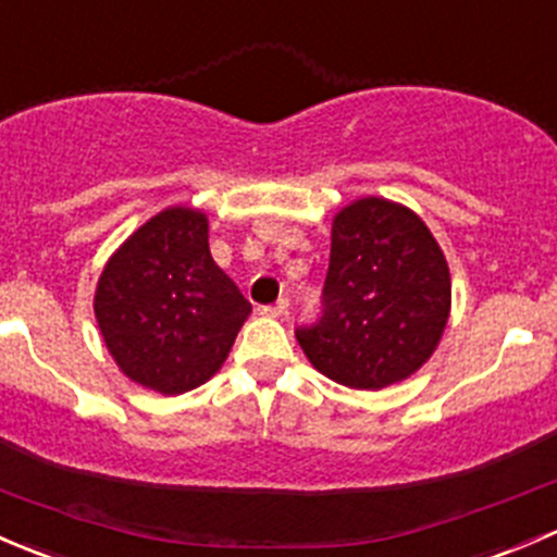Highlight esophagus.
I'll list each match as a JSON object with an SVG mask.
<instances>
[{
    "label": "esophagus",
    "mask_w": 557,
    "mask_h": 557,
    "mask_svg": "<svg viewBox=\"0 0 557 557\" xmlns=\"http://www.w3.org/2000/svg\"><path fill=\"white\" fill-rule=\"evenodd\" d=\"M288 312V299H277L274 305L261 307V314H269V318H283Z\"/></svg>",
    "instance_id": "34e87169"
}]
</instances>
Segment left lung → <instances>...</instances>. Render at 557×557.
<instances>
[{
    "label": "left lung",
    "instance_id": "obj_1",
    "mask_svg": "<svg viewBox=\"0 0 557 557\" xmlns=\"http://www.w3.org/2000/svg\"><path fill=\"white\" fill-rule=\"evenodd\" d=\"M320 318L296 329L334 383L380 391L418 372L450 314V269L429 226L387 199H358L334 218Z\"/></svg>",
    "mask_w": 557,
    "mask_h": 557
}]
</instances>
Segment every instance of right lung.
I'll return each mask as SVG.
<instances>
[{
  "mask_svg": "<svg viewBox=\"0 0 557 557\" xmlns=\"http://www.w3.org/2000/svg\"><path fill=\"white\" fill-rule=\"evenodd\" d=\"M94 312L123 374L177 396L221 369L250 301L212 261L207 218L170 207L107 261Z\"/></svg>",
  "mask_w": 557,
  "mask_h": 557,
  "instance_id": "right-lung-1",
  "label": "right lung"
}]
</instances>
